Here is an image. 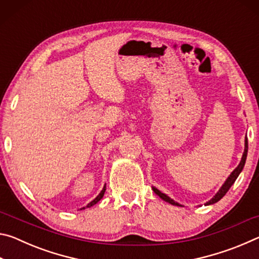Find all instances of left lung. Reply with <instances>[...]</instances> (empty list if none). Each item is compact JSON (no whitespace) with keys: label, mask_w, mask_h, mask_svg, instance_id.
<instances>
[{"label":"left lung","mask_w":259,"mask_h":259,"mask_svg":"<svg viewBox=\"0 0 259 259\" xmlns=\"http://www.w3.org/2000/svg\"><path fill=\"white\" fill-rule=\"evenodd\" d=\"M247 153H248V139L245 138V143H244V152H243V155H242V159H241L240 164H239L238 166H236V168L234 169V171L232 172V174L230 175V177L226 179V182L224 183V185H223L221 190H219V191L217 192V194L214 195L211 200L208 201V202L205 203V205H209V204H212V203H216V202H218V201L221 200V199L223 198V196H224V195L226 194L227 191L230 190L231 186L233 185L234 182L236 181V178H238V176L240 175V172L242 171V169H243V166H244V163H245V159H247ZM153 191H154L155 194L159 195L162 200H164L165 202H168V203H170V204H174V205H181L179 203L175 202V201H174L172 199H170L168 195H165L164 193H161L159 190H157V188L153 187Z\"/></svg>","instance_id":"left-lung-1"}]
</instances>
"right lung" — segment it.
Instances as JSON below:
<instances>
[{
    "label": "right lung",
    "instance_id": "obj_1",
    "mask_svg": "<svg viewBox=\"0 0 259 259\" xmlns=\"http://www.w3.org/2000/svg\"><path fill=\"white\" fill-rule=\"evenodd\" d=\"M105 191H106V188H105V186H104V188H103V191L99 193V195L97 196V198H96V199H95L94 201H91V202H90L89 204H88L85 208H90V207H93V205H94V204H96V203H97V202H98V201H99L100 199H102V198H103V196H104V193H105ZM82 209H84V208H82Z\"/></svg>",
    "mask_w": 259,
    "mask_h": 259
}]
</instances>
